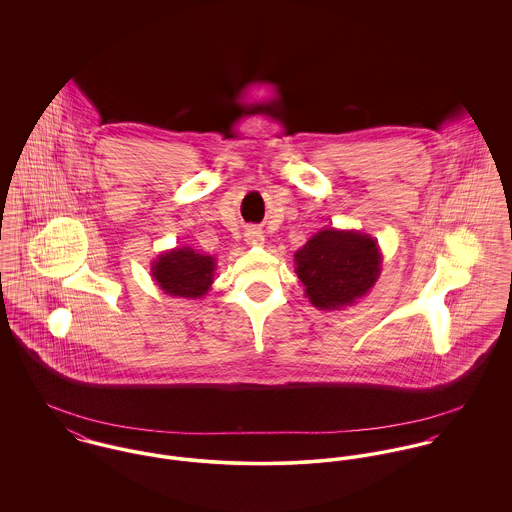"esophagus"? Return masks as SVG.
<instances>
[{
    "label": "esophagus",
    "mask_w": 512,
    "mask_h": 512,
    "mask_svg": "<svg viewBox=\"0 0 512 512\" xmlns=\"http://www.w3.org/2000/svg\"><path fill=\"white\" fill-rule=\"evenodd\" d=\"M244 240H246L248 246H262L264 244V234L258 228H248L246 234H244Z\"/></svg>",
    "instance_id": "34e87169"
}]
</instances>
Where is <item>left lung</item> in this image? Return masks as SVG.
<instances>
[{
  "label": "left lung",
  "instance_id": "left-lung-1",
  "mask_svg": "<svg viewBox=\"0 0 512 512\" xmlns=\"http://www.w3.org/2000/svg\"><path fill=\"white\" fill-rule=\"evenodd\" d=\"M380 264L378 244L357 230H319L295 252V274L317 309L353 305L378 280Z\"/></svg>",
  "mask_w": 512,
  "mask_h": 512
}]
</instances>
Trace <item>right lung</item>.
Masks as SVG:
<instances>
[{
    "label": "right lung",
    "instance_id": "1",
    "mask_svg": "<svg viewBox=\"0 0 512 512\" xmlns=\"http://www.w3.org/2000/svg\"><path fill=\"white\" fill-rule=\"evenodd\" d=\"M155 284L173 297L197 299L209 292L215 276V258L193 248H173L151 264Z\"/></svg>",
    "mask_w": 512,
    "mask_h": 512
}]
</instances>
